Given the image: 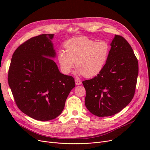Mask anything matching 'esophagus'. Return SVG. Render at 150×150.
Masks as SVG:
<instances>
[{
	"label": "esophagus",
	"mask_w": 150,
	"mask_h": 150,
	"mask_svg": "<svg viewBox=\"0 0 150 150\" xmlns=\"http://www.w3.org/2000/svg\"><path fill=\"white\" fill-rule=\"evenodd\" d=\"M81 83H81V81L80 80H78V79H76L75 80V84H76V85H80Z\"/></svg>",
	"instance_id": "1"
}]
</instances>
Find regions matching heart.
I'll return each instance as SVG.
<instances>
[{"mask_svg": "<svg viewBox=\"0 0 150 150\" xmlns=\"http://www.w3.org/2000/svg\"><path fill=\"white\" fill-rule=\"evenodd\" d=\"M64 47L67 52L61 50L58 54L63 72L70 74L76 62L77 73L88 78L97 75L103 70L111 52L108 41L97 42L85 36L70 39Z\"/></svg>", "mask_w": 150, "mask_h": 150, "instance_id": "obj_1", "label": "heart"}]
</instances>
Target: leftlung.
<instances>
[{"instance_id":"left-lung-1","label":"left lung","mask_w":150,"mask_h":150,"mask_svg":"<svg viewBox=\"0 0 150 150\" xmlns=\"http://www.w3.org/2000/svg\"><path fill=\"white\" fill-rule=\"evenodd\" d=\"M104 68L93 78L83 81L85 105L98 117L121 111L134 97L139 73L138 61L126 39L115 35Z\"/></svg>"}]
</instances>
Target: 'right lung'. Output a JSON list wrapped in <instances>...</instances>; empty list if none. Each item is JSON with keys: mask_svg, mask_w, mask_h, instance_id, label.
<instances>
[{"mask_svg": "<svg viewBox=\"0 0 150 150\" xmlns=\"http://www.w3.org/2000/svg\"><path fill=\"white\" fill-rule=\"evenodd\" d=\"M53 34L31 38L13 54L8 81L16 104L33 119L48 121L64 109L74 78L62 74L52 58L55 57Z\"/></svg>", "mask_w": 150, "mask_h": 150, "instance_id": "add662e5", "label": "right lung"}]
</instances>
